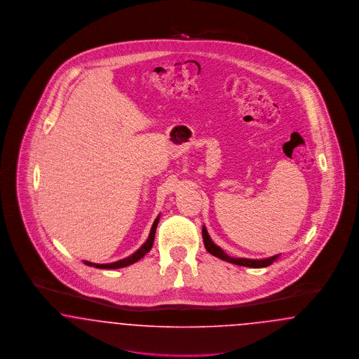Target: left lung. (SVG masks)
<instances>
[{
    "instance_id": "1",
    "label": "left lung",
    "mask_w": 359,
    "mask_h": 359,
    "mask_svg": "<svg viewBox=\"0 0 359 359\" xmlns=\"http://www.w3.org/2000/svg\"><path fill=\"white\" fill-rule=\"evenodd\" d=\"M202 234H203V242H205V250L212 255V256L218 257L223 261H227L230 264H236L239 266H248V268H265V266H269L272 265L274 261L280 257V255L277 256L269 257V258H261V259H252V258H234V257H230L227 253L223 252V249H221L218 245H215L212 242V239L210 238L208 236V231L205 229V226L202 227Z\"/></svg>"
}]
</instances>
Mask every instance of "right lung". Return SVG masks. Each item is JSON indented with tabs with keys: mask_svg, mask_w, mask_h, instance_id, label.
Instances as JSON below:
<instances>
[{
	"mask_svg": "<svg viewBox=\"0 0 359 359\" xmlns=\"http://www.w3.org/2000/svg\"><path fill=\"white\" fill-rule=\"evenodd\" d=\"M160 221V215L154 219V224L151 227V233H149V237L147 238V241L144 242V245H141V248L136 250L133 255H130L126 258H122L118 259L116 262H110V264H94V262H90V261H83L86 265L88 266H94V268H98V269H118V268H125V266H129L132 264L137 262L138 259H141L142 257L145 256L154 246V234H156V227H157V223Z\"/></svg>",
	"mask_w": 359,
	"mask_h": 359,
	"instance_id": "obj_1",
	"label": "right lung"
}]
</instances>
